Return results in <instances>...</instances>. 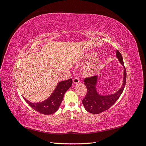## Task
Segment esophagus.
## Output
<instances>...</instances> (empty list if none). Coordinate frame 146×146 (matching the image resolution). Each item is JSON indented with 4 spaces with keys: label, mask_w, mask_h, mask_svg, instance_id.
<instances>
[{
    "label": "esophagus",
    "mask_w": 146,
    "mask_h": 146,
    "mask_svg": "<svg viewBox=\"0 0 146 146\" xmlns=\"http://www.w3.org/2000/svg\"><path fill=\"white\" fill-rule=\"evenodd\" d=\"M79 83V78L78 77H75L73 79V83L74 84H77Z\"/></svg>",
    "instance_id": "34e87169"
}]
</instances>
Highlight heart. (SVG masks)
<instances>
[{
  "label": "heart",
  "mask_w": 146,
  "mask_h": 146,
  "mask_svg": "<svg viewBox=\"0 0 146 146\" xmlns=\"http://www.w3.org/2000/svg\"><path fill=\"white\" fill-rule=\"evenodd\" d=\"M94 56H95V54H89L86 56V58L88 60H90V59L93 58ZM99 64H100V61L99 60H95L89 66H88L85 69H84L83 74L86 76H91L92 75H94L96 72L97 70L98 69Z\"/></svg>",
  "instance_id": "b5f03b06"
}]
</instances>
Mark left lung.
I'll list each match as a JSON object with an SVG mask.
<instances>
[{"mask_svg": "<svg viewBox=\"0 0 146 146\" xmlns=\"http://www.w3.org/2000/svg\"><path fill=\"white\" fill-rule=\"evenodd\" d=\"M116 56L123 66V80L122 86L115 94L101 96L96 91V83L98 76H92L84 79L85 85L87 88L86 94L82 100V104L87 111L92 114H99L109 109L116 102L122 94L126 83V69L123 64L122 56L119 50H116Z\"/></svg>", "mask_w": 146, "mask_h": 146, "instance_id": "obj_1", "label": "left lung"}]
</instances>
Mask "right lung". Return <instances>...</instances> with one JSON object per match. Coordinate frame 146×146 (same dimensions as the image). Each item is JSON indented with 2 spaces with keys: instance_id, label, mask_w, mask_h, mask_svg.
<instances>
[{
  "instance_id": "right-lung-1",
  "label": "right lung",
  "mask_w": 146,
  "mask_h": 146,
  "mask_svg": "<svg viewBox=\"0 0 146 146\" xmlns=\"http://www.w3.org/2000/svg\"><path fill=\"white\" fill-rule=\"evenodd\" d=\"M72 85V78L60 82L49 98L40 103H32L25 99H24L35 111L43 114H51L58 110L66 91Z\"/></svg>"
}]
</instances>
